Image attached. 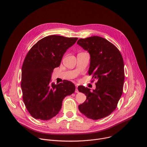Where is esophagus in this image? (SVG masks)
Listing matches in <instances>:
<instances>
[{
	"instance_id": "obj_1",
	"label": "esophagus",
	"mask_w": 147,
	"mask_h": 147,
	"mask_svg": "<svg viewBox=\"0 0 147 147\" xmlns=\"http://www.w3.org/2000/svg\"><path fill=\"white\" fill-rule=\"evenodd\" d=\"M76 90H75V92H76V93H78V88H77L78 86H77V85H76Z\"/></svg>"
}]
</instances>
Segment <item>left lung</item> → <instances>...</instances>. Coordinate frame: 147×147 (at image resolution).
<instances>
[{"label": "left lung", "mask_w": 147, "mask_h": 147, "mask_svg": "<svg viewBox=\"0 0 147 147\" xmlns=\"http://www.w3.org/2000/svg\"><path fill=\"white\" fill-rule=\"evenodd\" d=\"M77 44L90 53L88 74L97 80L96 88L92 92L87 87H78V91L87 96L86 101L79 105L78 109L92 120L105 117L115 110L123 93L124 80L123 57L116 46L98 36L81 38Z\"/></svg>", "instance_id": "1"}]
</instances>
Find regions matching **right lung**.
Returning a JSON list of instances; mask_svg holds the SVG:
<instances>
[{"instance_id":"add662e5","label":"right lung","mask_w":147,"mask_h":147,"mask_svg":"<svg viewBox=\"0 0 147 147\" xmlns=\"http://www.w3.org/2000/svg\"><path fill=\"white\" fill-rule=\"evenodd\" d=\"M77 38L50 35L38 40L27 53L22 66L21 87L23 99L35 119L48 120L59 113L62 101L76 90L74 84L65 80L50 83L51 74L60 66L63 56Z\"/></svg>"}]
</instances>
